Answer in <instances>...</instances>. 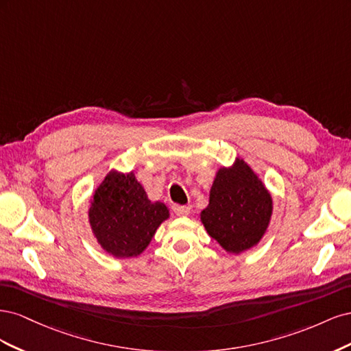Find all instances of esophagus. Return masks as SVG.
Listing matches in <instances>:
<instances>
[{"label": "esophagus", "instance_id": "34e87169", "mask_svg": "<svg viewBox=\"0 0 351 351\" xmlns=\"http://www.w3.org/2000/svg\"><path fill=\"white\" fill-rule=\"evenodd\" d=\"M173 210L174 214L177 217H187L190 214V208L189 206H178V205H174L173 206Z\"/></svg>", "mask_w": 351, "mask_h": 351}]
</instances>
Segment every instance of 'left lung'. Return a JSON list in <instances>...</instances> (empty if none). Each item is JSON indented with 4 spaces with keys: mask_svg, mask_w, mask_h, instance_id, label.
<instances>
[{
    "mask_svg": "<svg viewBox=\"0 0 351 351\" xmlns=\"http://www.w3.org/2000/svg\"><path fill=\"white\" fill-rule=\"evenodd\" d=\"M272 210L271 192L252 167L237 156L232 165L217 171L200 222L227 253L240 254L258 246L267 234Z\"/></svg>",
    "mask_w": 351,
    "mask_h": 351,
    "instance_id": "left-lung-1",
    "label": "left lung"
}]
</instances>
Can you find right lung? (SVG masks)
Segmentation results:
<instances>
[{
	"label": "right lung",
	"mask_w": 351,
	"mask_h": 351,
	"mask_svg": "<svg viewBox=\"0 0 351 351\" xmlns=\"http://www.w3.org/2000/svg\"><path fill=\"white\" fill-rule=\"evenodd\" d=\"M169 218L162 202H152L134 173L112 168L95 189L88 221L102 250L117 259L137 258Z\"/></svg>",
	"instance_id": "1"
}]
</instances>
